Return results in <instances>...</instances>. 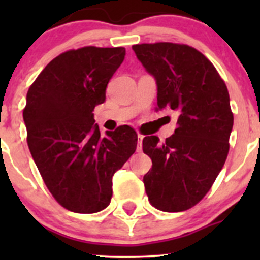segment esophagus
Returning <instances> with one entry per match:
<instances>
[{
	"label": "esophagus",
	"mask_w": 260,
	"mask_h": 260,
	"mask_svg": "<svg viewBox=\"0 0 260 260\" xmlns=\"http://www.w3.org/2000/svg\"><path fill=\"white\" fill-rule=\"evenodd\" d=\"M142 141H143V136L138 135V142H137V152L142 151Z\"/></svg>",
	"instance_id": "esophagus-1"
}]
</instances>
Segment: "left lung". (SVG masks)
Returning a JSON list of instances; mask_svg holds the SVG:
<instances>
[{"mask_svg": "<svg viewBox=\"0 0 260 260\" xmlns=\"http://www.w3.org/2000/svg\"><path fill=\"white\" fill-rule=\"evenodd\" d=\"M137 59L154 78L158 109L179 113L166 142L143 138L152 169L143 177L152 206L179 212L195 206L211 188L229 152L233 129L228 88L214 65L188 45H133Z\"/></svg>", "mask_w": 260, "mask_h": 260, "instance_id": "8db88e82", "label": "left lung"}]
</instances>
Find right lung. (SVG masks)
<instances>
[{
  "label": "right lung",
  "instance_id": "right-lung-1",
  "mask_svg": "<svg viewBox=\"0 0 260 260\" xmlns=\"http://www.w3.org/2000/svg\"><path fill=\"white\" fill-rule=\"evenodd\" d=\"M124 48L85 46L49 62L26 95L23 122L46 187L68 210L93 214L112 199V179L137 147L129 125L102 136L93 111L124 60Z\"/></svg>",
  "mask_w": 260,
  "mask_h": 260
}]
</instances>
